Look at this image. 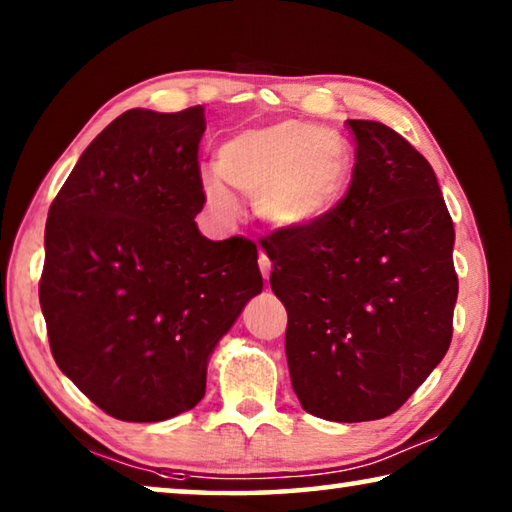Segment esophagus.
Here are the masks:
<instances>
[{"mask_svg":"<svg viewBox=\"0 0 512 512\" xmlns=\"http://www.w3.org/2000/svg\"><path fill=\"white\" fill-rule=\"evenodd\" d=\"M259 271H262V277L268 282V277H271V271H273V264L266 253H259Z\"/></svg>","mask_w":512,"mask_h":512,"instance_id":"esophagus-1","label":"esophagus"}]
</instances>
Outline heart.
Masks as SVG:
<instances>
[{"label": "heart", "instance_id": "obj_1", "mask_svg": "<svg viewBox=\"0 0 512 512\" xmlns=\"http://www.w3.org/2000/svg\"><path fill=\"white\" fill-rule=\"evenodd\" d=\"M350 155L332 128L287 119L246 128L219 146V164H205L198 185L216 221L235 223L241 203L231 187L255 201V212L275 230H305L341 201Z\"/></svg>", "mask_w": 512, "mask_h": 512}]
</instances>
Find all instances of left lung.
Masks as SVG:
<instances>
[{
    "mask_svg": "<svg viewBox=\"0 0 512 512\" xmlns=\"http://www.w3.org/2000/svg\"><path fill=\"white\" fill-rule=\"evenodd\" d=\"M348 196L323 221L266 241L287 309V361L302 409L366 422L395 413L452 343L454 223L436 173L400 133L348 119Z\"/></svg>",
    "mask_w": 512,
    "mask_h": 512,
    "instance_id": "left-lung-1",
    "label": "left lung"
}]
</instances>
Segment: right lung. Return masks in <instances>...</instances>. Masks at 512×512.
<instances>
[{
  "label": "right lung",
  "mask_w": 512,
  "mask_h": 512,
  "mask_svg": "<svg viewBox=\"0 0 512 512\" xmlns=\"http://www.w3.org/2000/svg\"><path fill=\"white\" fill-rule=\"evenodd\" d=\"M201 106L133 108L94 137L49 207L40 307L51 354L117 420L203 400L207 363L262 293L257 248L201 235Z\"/></svg>",
  "instance_id": "right-lung-1"
}]
</instances>
